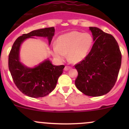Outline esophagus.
I'll use <instances>...</instances> for the list:
<instances>
[{
    "mask_svg": "<svg viewBox=\"0 0 129 129\" xmlns=\"http://www.w3.org/2000/svg\"><path fill=\"white\" fill-rule=\"evenodd\" d=\"M71 68V67H69V66H66V67H65V68H64V71H69V70Z\"/></svg>",
    "mask_w": 129,
    "mask_h": 129,
    "instance_id": "esophagus-1",
    "label": "esophagus"
}]
</instances>
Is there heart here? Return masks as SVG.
Listing matches in <instances>:
<instances>
[{
  "label": "heart",
  "instance_id": "heart-1",
  "mask_svg": "<svg viewBox=\"0 0 129 129\" xmlns=\"http://www.w3.org/2000/svg\"><path fill=\"white\" fill-rule=\"evenodd\" d=\"M93 42V37L89 33L72 31L57 38V46L53 48V55L58 60H63L67 54L69 60L78 63L88 55Z\"/></svg>",
  "mask_w": 129,
  "mask_h": 129
}]
</instances>
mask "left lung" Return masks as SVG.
<instances>
[{"label": "left lung", "mask_w": 129, "mask_h": 129, "mask_svg": "<svg viewBox=\"0 0 129 129\" xmlns=\"http://www.w3.org/2000/svg\"><path fill=\"white\" fill-rule=\"evenodd\" d=\"M93 46L87 57L75 66L78 72L76 87L85 95L99 97L107 93L115 85L121 66L122 55L112 35L97 27H89Z\"/></svg>", "instance_id": "obj_1"}]
</instances>
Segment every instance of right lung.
I'll return each mask as SVG.
<instances>
[{
  "label": "right lung",
  "instance_id": "add662e5",
  "mask_svg": "<svg viewBox=\"0 0 129 129\" xmlns=\"http://www.w3.org/2000/svg\"><path fill=\"white\" fill-rule=\"evenodd\" d=\"M54 33V27L36 30L19 37L13 44L9 55V71L15 85L28 97L39 98L50 93L55 89L65 66H54L47 59L34 68L27 67L20 61V45L27 39L34 36L47 37L50 45Z\"/></svg>",
  "mask_w": 129,
  "mask_h": 129
}]
</instances>
